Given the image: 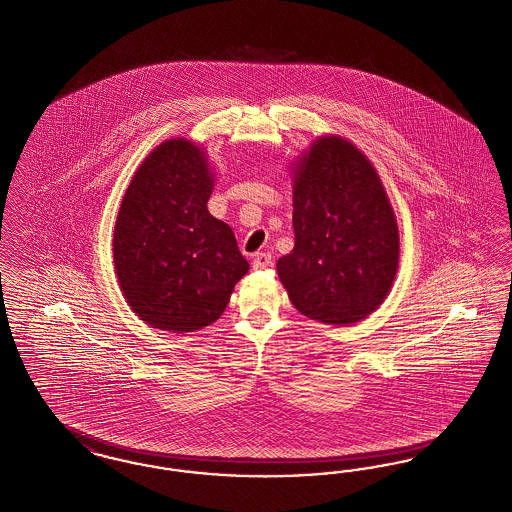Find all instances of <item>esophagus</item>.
<instances>
[{
    "instance_id": "1",
    "label": "esophagus",
    "mask_w": 512,
    "mask_h": 512,
    "mask_svg": "<svg viewBox=\"0 0 512 512\" xmlns=\"http://www.w3.org/2000/svg\"><path fill=\"white\" fill-rule=\"evenodd\" d=\"M270 265H272V255L270 253H255V257H253V268L255 270H261V268Z\"/></svg>"
}]
</instances>
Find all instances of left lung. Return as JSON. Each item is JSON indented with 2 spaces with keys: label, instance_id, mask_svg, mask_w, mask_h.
Returning a JSON list of instances; mask_svg holds the SVG:
<instances>
[{
  "label": "left lung",
  "instance_id": "obj_1",
  "mask_svg": "<svg viewBox=\"0 0 512 512\" xmlns=\"http://www.w3.org/2000/svg\"><path fill=\"white\" fill-rule=\"evenodd\" d=\"M295 247L276 268L293 307L310 320L348 326L383 303L398 268V226L368 158L322 137L293 177Z\"/></svg>",
  "mask_w": 512,
  "mask_h": 512
}]
</instances>
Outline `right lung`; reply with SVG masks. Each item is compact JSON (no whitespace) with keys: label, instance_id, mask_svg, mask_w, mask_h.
I'll use <instances>...</instances> for the list:
<instances>
[{"label":"right lung","instance_id":"add662e5","mask_svg":"<svg viewBox=\"0 0 512 512\" xmlns=\"http://www.w3.org/2000/svg\"><path fill=\"white\" fill-rule=\"evenodd\" d=\"M213 177L184 139L160 144L137 169L114 230V265L133 312L173 333L213 324L249 270L232 228L207 211Z\"/></svg>","mask_w":512,"mask_h":512}]
</instances>
